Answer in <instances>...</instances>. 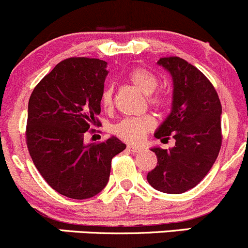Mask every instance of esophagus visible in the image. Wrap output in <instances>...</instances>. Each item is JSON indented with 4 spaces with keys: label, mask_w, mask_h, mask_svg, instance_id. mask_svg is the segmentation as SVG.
<instances>
[{
    "label": "esophagus",
    "mask_w": 248,
    "mask_h": 248,
    "mask_svg": "<svg viewBox=\"0 0 248 248\" xmlns=\"http://www.w3.org/2000/svg\"><path fill=\"white\" fill-rule=\"evenodd\" d=\"M127 151L134 152V153H137V152L141 151V148H140V147H137V146H132V144H129V146H127Z\"/></svg>",
    "instance_id": "esophagus-1"
}]
</instances>
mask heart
<instances>
[{
  "label": "heart",
  "instance_id": "1",
  "mask_svg": "<svg viewBox=\"0 0 248 248\" xmlns=\"http://www.w3.org/2000/svg\"><path fill=\"white\" fill-rule=\"evenodd\" d=\"M130 83L135 88L148 95V102L152 107L158 109L168 108L170 105V99L164 93H155L159 80L153 72L143 67H135L127 75ZM101 104L105 108L112 106V89L106 88L101 94ZM155 127V119L152 116L143 117H127L117 123L113 126V132L124 141L129 143H141L146 135Z\"/></svg>",
  "mask_w": 248,
  "mask_h": 248
}]
</instances>
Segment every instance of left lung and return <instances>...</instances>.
Returning <instances> with one entry per match:
<instances>
[{
  "label": "left lung",
  "mask_w": 248,
  "mask_h": 248,
  "mask_svg": "<svg viewBox=\"0 0 248 248\" xmlns=\"http://www.w3.org/2000/svg\"><path fill=\"white\" fill-rule=\"evenodd\" d=\"M172 76V111L154 136L168 141L170 149L154 147L158 158L147 181L154 189L181 194L194 188L211 170L222 146V105L206 76L178 56L159 59Z\"/></svg>",
  "instance_id": "1"
}]
</instances>
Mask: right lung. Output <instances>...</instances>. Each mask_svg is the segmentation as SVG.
I'll return each mask as SVG.
<instances>
[{"mask_svg": "<svg viewBox=\"0 0 248 248\" xmlns=\"http://www.w3.org/2000/svg\"><path fill=\"white\" fill-rule=\"evenodd\" d=\"M106 65L100 59H66L42 78L29 100V153L46 182L71 199L99 194L109 180L112 158L126 147L114 136L83 142L93 125H101L96 117Z\"/></svg>", "mask_w": 248, "mask_h": 248, "instance_id": "1", "label": "right lung"}]
</instances>
